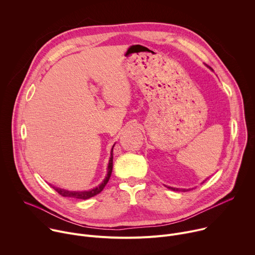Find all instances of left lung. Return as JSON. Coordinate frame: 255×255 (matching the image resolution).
<instances>
[{
  "mask_svg": "<svg viewBox=\"0 0 255 255\" xmlns=\"http://www.w3.org/2000/svg\"><path fill=\"white\" fill-rule=\"evenodd\" d=\"M169 189H172L174 191H178V190H181V191H186V189H179V188H175V187H168Z\"/></svg>",
  "mask_w": 255,
  "mask_h": 255,
  "instance_id": "1",
  "label": "left lung"
}]
</instances>
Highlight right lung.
Here are the masks:
<instances>
[{"instance_id":"right-lung-1","label":"right lung","mask_w":255,"mask_h":255,"mask_svg":"<svg viewBox=\"0 0 255 255\" xmlns=\"http://www.w3.org/2000/svg\"><path fill=\"white\" fill-rule=\"evenodd\" d=\"M115 147V146H113ZM113 147L111 149V155H110V159H109V163H108V169H107V175L106 177L104 178V180L102 181V183L100 185H98L97 187L93 188V189H90L88 191H69V190H65V189H62V188H58V187H54L50 184L51 187L54 188L55 191H58V193H60L62 196H68V197H74V199H80V200H87V199H90V197L98 194L99 192H101L103 190V188L105 187V185L107 184L109 178H110V175H111V172H112V161H113Z\"/></svg>"}]
</instances>
